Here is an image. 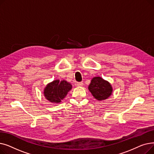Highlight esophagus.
Returning <instances> with one entry per match:
<instances>
[{
	"mask_svg": "<svg viewBox=\"0 0 154 154\" xmlns=\"http://www.w3.org/2000/svg\"><path fill=\"white\" fill-rule=\"evenodd\" d=\"M75 85L77 87H81L83 85V83L82 82H76Z\"/></svg>",
	"mask_w": 154,
	"mask_h": 154,
	"instance_id": "obj_1",
	"label": "esophagus"
}]
</instances>
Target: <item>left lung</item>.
I'll list each match as a JSON object with an SVG mask.
<instances>
[{
    "mask_svg": "<svg viewBox=\"0 0 154 154\" xmlns=\"http://www.w3.org/2000/svg\"><path fill=\"white\" fill-rule=\"evenodd\" d=\"M88 89L94 97L99 101L107 99L113 92V88L110 83L99 76L92 79Z\"/></svg>",
    "mask_w": 154,
    "mask_h": 154,
    "instance_id": "1",
    "label": "left lung"
}]
</instances>
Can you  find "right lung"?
I'll return each mask as SVG.
<instances>
[{
	"label": "right lung",
	"instance_id": "obj_1",
	"mask_svg": "<svg viewBox=\"0 0 154 154\" xmlns=\"http://www.w3.org/2000/svg\"><path fill=\"white\" fill-rule=\"evenodd\" d=\"M72 85L65 80L61 81L54 80L46 85L44 89L45 98L51 103H59L66 97L68 92L72 89Z\"/></svg>",
	"mask_w": 154,
	"mask_h": 154
}]
</instances>
